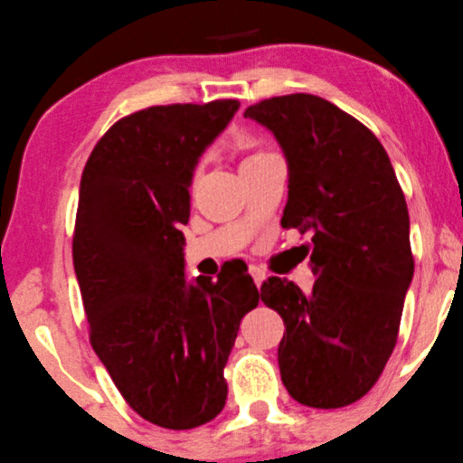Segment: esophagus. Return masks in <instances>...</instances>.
<instances>
[{
    "label": "esophagus",
    "instance_id": "34e87169",
    "mask_svg": "<svg viewBox=\"0 0 463 463\" xmlns=\"http://www.w3.org/2000/svg\"><path fill=\"white\" fill-rule=\"evenodd\" d=\"M250 275H252V279H255L257 288H261V284H264V279H266V272L261 270L260 266H250Z\"/></svg>",
    "mask_w": 463,
    "mask_h": 463
}]
</instances>
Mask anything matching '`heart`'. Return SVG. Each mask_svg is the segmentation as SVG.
Instances as JSON below:
<instances>
[{
	"instance_id": "obj_1",
	"label": "heart",
	"mask_w": 463,
	"mask_h": 463,
	"mask_svg": "<svg viewBox=\"0 0 463 463\" xmlns=\"http://www.w3.org/2000/svg\"><path fill=\"white\" fill-rule=\"evenodd\" d=\"M266 155H270V150L260 148V146H255V144H246L244 146V162H241V166H248V164H252V162H260V159H264ZM194 182H197V170H194L193 177H191V186Z\"/></svg>"
}]
</instances>
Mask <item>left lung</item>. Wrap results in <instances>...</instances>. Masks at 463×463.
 Returning <instances> with one entry per match:
<instances>
[{
    "label": "left lung",
    "mask_w": 463,
    "mask_h": 463,
    "mask_svg": "<svg viewBox=\"0 0 463 463\" xmlns=\"http://www.w3.org/2000/svg\"><path fill=\"white\" fill-rule=\"evenodd\" d=\"M246 117L288 159L281 226L310 232L313 293L270 277L261 301L286 324L279 373L290 397L342 408L377 383L392 354L415 257L403 191L382 142L353 115L308 92L270 97Z\"/></svg>",
    "instance_id": "1"
}]
</instances>
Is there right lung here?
Listing matches in <instances>:
<instances>
[{
	"label": "right lung",
	"instance_id": "add662e5",
	"mask_svg": "<svg viewBox=\"0 0 463 463\" xmlns=\"http://www.w3.org/2000/svg\"><path fill=\"white\" fill-rule=\"evenodd\" d=\"M237 109L215 99L121 117L81 175L72 264L90 344L126 403L170 430L222 412L223 366L260 304L246 264L194 284L184 275L179 226L191 217L193 168Z\"/></svg>",
	"mask_w": 463,
	"mask_h": 463
}]
</instances>
